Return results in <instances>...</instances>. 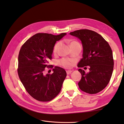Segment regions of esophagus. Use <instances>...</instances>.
Listing matches in <instances>:
<instances>
[{"instance_id": "34e87169", "label": "esophagus", "mask_w": 124, "mask_h": 124, "mask_svg": "<svg viewBox=\"0 0 124 124\" xmlns=\"http://www.w3.org/2000/svg\"><path fill=\"white\" fill-rule=\"evenodd\" d=\"M72 72V70H67V75H69L70 74H71Z\"/></svg>"}]
</instances>
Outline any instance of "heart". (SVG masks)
<instances>
[{"instance_id":"1","label":"heart","mask_w":124,"mask_h":124,"mask_svg":"<svg viewBox=\"0 0 124 124\" xmlns=\"http://www.w3.org/2000/svg\"><path fill=\"white\" fill-rule=\"evenodd\" d=\"M78 42H76V41H72L71 43H70V46L72 44H74V43H77ZM60 45V42H58L55 45L54 48H53V53H56L57 52L58 48H59V46ZM59 63L64 68H71L73 64V61L72 60L68 59H62L61 60L59 61Z\"/></svg>"}]
</instances>
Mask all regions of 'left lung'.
<instances>
[{
  "label": "left lung",
  "instance_id": "1",
  "mask_svg": "<svg viewBox=\"0 0 124 124\" xmlns=\"http://www.w3.org/2000/svg\"><path fill=\"white\" fill-rule=\"evenodd\" d=\"M70 34L79 39L83 47V57L77 66L89 68L88 73L81 68L78 70L82 75L79 88L90 94L98 93L107 86L112 76L114 65L112 49L102 36L94 31L80 30Z\"/></svg>",
  "mask_w": 124,
  "mask_h": 124
}]
</instances>
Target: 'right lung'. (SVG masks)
I'll list each match as a JSON object with an SVG mask.
<instances>
[{"instance_id": "add662e5", "label": "right lung", "mask_w": 124, "mask_h": 124, "mask_svg": "<svg viewBox=\"0 0 124 124\" xmlns=\"http://www.w3.org/2000/svg\"><path fill=\"white\" fill-rule=\"evenodd\" d=\"M67 34L54 35L38 33L27 40L22 46L18 56V73L27 93L39 101H48L60 93L67 73L55 67L52 74H44L48 61L52 59L56 41Z\"/></svg>"}]
</instances>
